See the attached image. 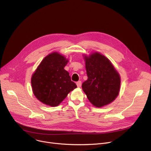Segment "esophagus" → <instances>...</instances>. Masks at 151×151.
<instances>
[{
  "label": "esophagus",
  "mask_w": 151,
  "mask_h": 151,
  "mask_svg": "<svg viewBox=\"0 0 151 151\" xmlns=\"http://www.w3.org/2000/svg\"><path fill=\"white\" fill-rule=\"evenodd\" d=\"M76 84H77V87L80 88L81 86H82V82H81V81H78V82H77L76 83Z\"/></svg>",
  "instance_id": "1"
}]
</instances>
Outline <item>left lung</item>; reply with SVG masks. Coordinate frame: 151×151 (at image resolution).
I'll return each instance as SVG.
<instances>
[{
    "label": "left lung",
    "instance_id": "8db88e82",
    "mask_svg": "<svg viewBox=\"0 0 151 151\" xmlns=\"http://www.w3.org/2000/svg\"><path fill=\"white\" fill-rule=\"evenodd\" d=\"M88 79L83 91L94 106L100 108L112 102L119 94L120 77L110 60L99 52L85 55Z\"/></svg>",
    "mask_w": 151,
    "mask_h": 151
}]
</instances>
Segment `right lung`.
<instances>
[{"instance_id":"1","label":"right lung","mask_w":151,"mask_h":151,"mask_svg":"<svg viewBox=\"0 0 151 151\" xmlns=\"http://www.w3.org/2000/svg\"><path fill=\"white\" fill-rule=\"evenodd\" d=\"M68 60L57 52L45 57L31 77L34 96L42 103L57 106L77 85L65 66Z\"/></svg>"}]
</instances>
